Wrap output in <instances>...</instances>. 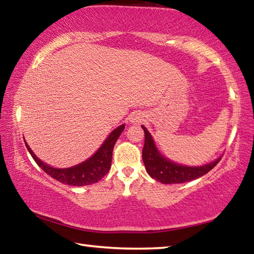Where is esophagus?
<instances>
[{
	"mask_svg": "<svg viewBox=\"0 0 254 254\" xmlns=\"http://www.w3.org/2000/svg\"><path fill=\"white\" fill-rule=\"evenodd\" d=\"M143 120V117L142 114L140 113H134L131 117V122H141Z\"/></svg>",
	"mask_w": 254,
	"mask_h": 254,
	"instance_id": "obj_1",
	"label": "esophagus"
}]
</instances>
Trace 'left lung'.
<instances>
[{
	"mask_svg": "<svg viewBox=\"0 0 254 254\" xmlns=\"http://www.w3.org/2000/svg\"><path fill=\"white\" fill-rule=\"evenodd\" d=\"M142 128L145 136L142 149V159L145 169L153 179L162 184H183L197 179L212 170L221 160V158H218L214 162L200 167L177 165V163L167 160L158 152L151 134L143 126Z\"/></svg>",
	"mask_w": 254,
	"mask_h": 254,
	"instance_id": "8db88e82",
	"label": "left lung"
}]
</instances>
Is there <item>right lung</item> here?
Here are the masks:
<instances>
[{"instance_id": "1", "label": "right lung", "mask_w": 254, "mask_h": 254, "mask_svg": "<svg viewBox=\"0 0 254 254\" xmlns=\"http://www.w3.org/2000/svg\"><path fill=\"white\" fill-rule=\"evenodd\" d=\"M123 130L124 124L117 127L111 133L109 137L104 141V143L102 144V147L98 149V151L93 157L89 158L88 160L84 161L83 163H80V165H77L67 169H57L46 165L40 159L36 157V154L29 148L28 143L25 141L24 142L25 147L28 148L33 160L50 177H53L54 179L65 185H70V186H87V185L97 183L98 180H101L109 173L111 168L112 152H113L114 144L117 142V140L119 139V136Z\"/></svg>"}]
</instances>
